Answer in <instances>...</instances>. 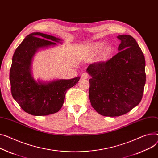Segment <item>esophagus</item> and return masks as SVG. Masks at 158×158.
I'll return each instance as SVG.
<instances>
[{
    "label": "esophagus",
    "mask_w": 158,
    "mask_h": 158,
    "mask_svg": "<svg viewBox=\"0 0 158 158\" xmlns=\"http://www.w3.org/2000/svg\"><path fill=\"white\" fill-rule=\"evenodd\" d=\"M82 79H88V77H89V74L88 73H86V72H85V73H83L82 74Z\"/></svg>",
    "instance_id": "obj_1"
}]
</instances>
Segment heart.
<instances>
[{
	"label": "heart",
	"instance_id": "1",
	"mask_svg": "<svg viewBox=\"0 0 158 158\" xmlns=\"http://www.w3.org/2000/svg\"><path fill=\"white\" fill-rule=\"evenodd\" d=\"M105 45L106 44H105V43H103V42H97V43H94L89 46V52L93 54L98 53V52H99L103 49ZM110 51H111L110 47L106 46L103 52V58H106L109 56V55L110 53Z\"/></svg>",
	"mask_w": 158,
	"mask_h": 158
}]
</instances>
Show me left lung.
Listing matches in <instances>:
<instances>
[{
	"mask_svg": "<svg viewBox=\"0 0 158 158\" xmlns=\"http://www.w3.org/2000/svg\"><path fill=\"white\" fill-rule=\"evenodd\" d=\"M119 52L107 61L94 63L86 71L89 97L93 109L103 116H120L140 102L146 81L145 61L135 39L129 35L117 37Z\"/></svg>",
	"mask_w": 158,
	"mask_h": 158,
	"instance_id": "obj_1",
	"label": "left lung"
}]
</instances>
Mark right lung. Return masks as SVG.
Here are the masks:
<instances>
[{"mask_svg": "<svg viewBox=\"0 0 158 158\" xmlns=\"http://www.w3.org/2000/svg\"><path fill=\"white\" fill-rule=\"evenodd\" d=\"M60 40L54 36L34 32L27 35L15 51L9 73L10 90L21 108L31 115H47L58 112L67 91L80 79L76 77L42 82L31 76V60L37 50L56 45Z\"/></svg>", "mask_w": 158, "mask_h": 158, "instance_id": "add662e5", "label": "right lung"}]
</instances>
